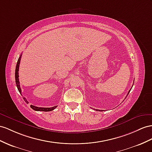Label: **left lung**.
I'll use <instances>...</instances> for the list:
<instances>
[{
	"instance_id": "1",
	"label": "left lung",
	"mask_w": 152,
	"mask_h": 152,
	"mask_svg": "<svg viewBox=\"0 0 152 152\" xmlns=\"http://www.w3.org/2000/svg\"><path fill=\"white\" fill-rule=\"evenodd\" d=\"M131 89H132V88H130V90H131ZM130 91H128V94H129V92H130ZM96 110H97V111H98V110H99V111H102V110H97V109H96Z\"/></svg>"
}]
</instances>
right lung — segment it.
<instances>
[{"mask_svg":"<svg viewBox=\"0 0 152 152\" xmlns=\"http://www.w3.org/2000/svg\"><path fill=\"white\" fill-rule=\"evenodd\" d=\"M21 56H22V54L20 56V57L18 58V61H17V65H16V69H15V82H16L17 87V88H18L19 92H20V94L22 95V91H21V88H20V82H19V79H18V77H19V76H18L19 65H20ZM24 99L27 103H29L28 101H27V99L25 98H24ZM56 107L57 106H54V107H50V108H43V107H35V106H33V105H31V108L32 109H33L34 110H36V111H44V112H49V111L53 110L54 109H55Z\"/></svg>","mask_w":152,"mask_h":152,"instance_id":"add662e5","label":"right lung"}]
</instances>
